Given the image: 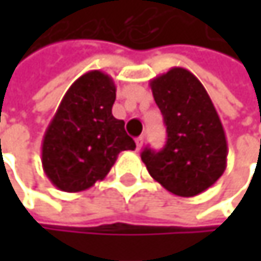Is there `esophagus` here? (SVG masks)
Listing matches in <instances>:
<instances>
[{"instance_id":"obj_1","label":"esophagus","mask_w":261,"mask_h":261,"mask_svg":"<svg viewBox=\"0 0 261 261\" xmlns=\"http://www.w3.org/2000/svg\"><path fill=\"white\" fill-rule=\"evenodd\" d=\"M142 146H143V136H139V137H136V148L140 149Z\"/></svg>"}]
</instances>
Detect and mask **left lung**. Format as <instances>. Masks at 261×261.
Instances as JSON below:
<instances>
[{"label":"left lung","instance_id":"8db88e82","mask_svg":"<svg viewBox=\"0 0 261 261\" xmlns=\"http://www.w3.org/2000/svg\"><path fill=\"white\" fill-rule=\"evenodd\" d=\"M166 125V145L145 148L149 175L177 196L190 198L212 187L227 168V137L201 81L184 68H172L149 81Z\"/></svg>","mask_w":261,"mask_h":261}]
</instances>
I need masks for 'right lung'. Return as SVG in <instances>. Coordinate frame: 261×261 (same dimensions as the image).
Wrapping results in <instances>:
<instances>
[{"label": "right lung", "mask_w": 261, "mask_h": 261, "mask_svg": "<svg viewBox=\"0 0 261 261\" xmlns=\"http://www.w3.org/2000/svg\"><path fill=\"white\" fill-rule=\"evenodd\" d=\"M116 86L110 75L90 71L65 93L42 140V166L57 189L81 192L110 172L121 151L136 143L125 122L112 115Z\"/></svg>", "instance_id": "obj_1"}]
</instances>
